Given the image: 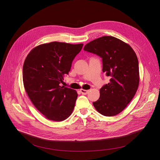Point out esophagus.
<instances>
[{"label": "esophagus", "instance_id": "obj_1", "mask_svg": "<svg viewBox=\"0 0 160 160\" xmlns=\"http://www.w3.org/2000/svg\"><path fill=\"white\" fill-rule=\"evenodd\" d=\"M80 92L83 95H86L89 92V90H84V89H81L80 90Z\"/></svg>", "mask_w": 160, "mask_h": 160}]
</instances>
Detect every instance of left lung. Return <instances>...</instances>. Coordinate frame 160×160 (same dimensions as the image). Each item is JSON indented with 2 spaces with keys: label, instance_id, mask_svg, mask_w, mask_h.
I'll use <instances>...</instances> for the list:
<instances>
[{
  "label": "left lung",
  "instance_id": "8db88e82",
  "mask_svg": "<svg viewBox=\"0 0 160 160\" xmlns=\"http://www.w3.org/2000/svg\"><path fill=\"white\" fill-rule=\"evenodd\" d=\"M83 50L100 56L102 72L111 79L100 89L99 99L93 102L106 117L121 112L134 97L139 84V62L130 45L112 36H104L87 43Z\"/></svg>",
  "mask_w": 160,
  "mask_h": 160
}]
</instances>
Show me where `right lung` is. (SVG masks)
Masks as SVG:
<instances>
[{
	"mask_svg": "<svg viewBox=\"0 0 160 160\" xmlns=\"http://www.w3.org/2000/svg\"><path fill=\"white\" fill-rule=\"evenodd\" d=\"M83 45L59 42L41 44L25 60L22 80L26 92L35 107L50 120L63 121L73 111L77 91L60 83Z\"/></svg>",
	"mask_w": 160,
	"mask_h": 160,
	"instance_id": "add662e5",
	"label": "right lung"
}]
</instances>
